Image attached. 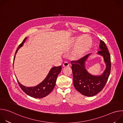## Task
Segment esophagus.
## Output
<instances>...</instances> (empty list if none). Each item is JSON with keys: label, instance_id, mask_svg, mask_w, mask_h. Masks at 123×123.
I'll list each match as a JSON object with an SVG mask.
<instances>
[{"label": "esophagus", "instance_id": "34e87169", "mask_svg": "<svg viewBox=\"0 0 123 123\" xmlns=\"http://www.w3.org/2000/svg\"><path fill=\"white\" fill-rule=\"evenodd\" d=\"M69 66V64H68V63L67 62H65L64 63H63V66L64 67H68V66Z\"/></svg>", "mask_w": 123, "mask_h": 123}]
</instances>
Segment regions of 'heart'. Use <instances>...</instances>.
Masks as SVG:
<instances>
[{
	"instance_id": "1",
	"label": "heart",
	"mask_w": 123,
	"mask_h": 123,
	"mask_svg": "<svg viewBox=\"0 0 123 123\" xmlns=\"http://www.w3.org/2000/svg\"><path fill=\"white\" fill-rule=\"evenodd\" d=\"M81 38V37H76L74 40V44H76L74 49L73 57L75 59L81 58L89 51L92 46V41L89 37L84 36L82 39Z\"/></svg>"
}]
</instances>
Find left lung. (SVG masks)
<instances>
[{"mask_svg": "<svg viewBox=\"0 0 123 123\" xmlns=\"http://www.w3.org/2000/svg\"><path fill=\"white\" fill-rule=\"evenodd\" d=\"M100 50L97 55L103 57L106 64V68L103 73L99 75L90 74L86 68L85 63L91 54L87 55L77 61H72L73 82L75 89L86 96H93L100 92L106 85L110 74L111 69V56L105 42L100 40Z\"/></svg>", "mask_w": 123, "mask_h": 123, "instance_id": "left-lung-1", "label": "left lung"}]
</instances>
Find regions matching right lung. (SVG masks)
Masks as SVG:
<instances>
[{
  "label": "right lung",
  "instance_id": "1",
  "mask_svg": "<svg viewBox=\"0 0 123 123\" xmlns=\"http://www.w3.org/2000/svg\"><path fill=\"white\" fill-rule=\"evenodd\" d=\"M27 39V37H26L23 42L19 45L15 52V54L18 49L23 46ZM15 56H14V60ZM61 66L52 67L45 79L40 84L34 86H25L20 84L18 80L17 81L21 89L26 94L35 98H42L49 95L54 90L57 76L61 72Z\"/></svg>",
  "mask_w": 123,
  "mask_h": 123
}]
</instances>
